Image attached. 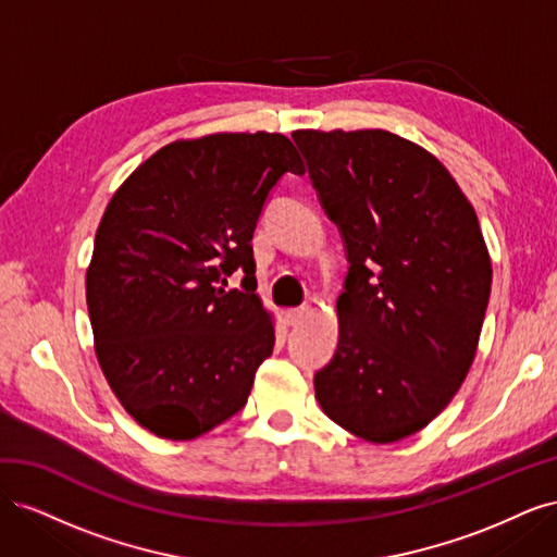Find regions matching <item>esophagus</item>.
I'll use <instances>...</instances> for the list:
<instances>
[{"label":"esophagus","mask_w":557,"mask_h":557,"mask_svg":"<svg viewBox=\"0 0 557 557\" xmlns=\"http://www.w3.org/2000/svg\"><path fill=\"white\" fill-rule=\"evenodd\" d=\"M307 315H309V307H297V309L285 311V320H288V325H299Z\"/></svg>","instance_id":"esophagus-1"}]
</instances>
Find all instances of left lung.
Segmentation results:
<instances>
[{"label":"left lung","mask_w":557,"mask_h":557,"mask_svg":"<svg viewBox=\"0 0 557 557\" xmlns=\"http://www.w3.org/2000/svg\"><path fill=\"white\" fill-rule=\"evenodd\" d=\"M348 274L315 399L350 434L393 444L440 416L476 356L493 267L446 166L385 129H297Z\"/></svg>","instance_id":"obj_1"}]
</instances>
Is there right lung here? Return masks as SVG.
Segmentation results:
<instances>
[{
    "label": "right lung",
    "mask_w": 557,
    "mask_h": 557,
    "mask_svg": "<svg viewBox=\"0 0 557 557\" xmlns=\"http://www.w3.org/2000/svg\"><path fill=\"white\" fill-rule=\"evenodd\" d=\"M285 172L283 134H209L160 148L115 190L86 274L99 367L137 423L188 442L225 423L274 350L252 232ZM244 271L243 288L225 292Z\"/></svg>",
    "instance_id": "1"
}]
</instances>
